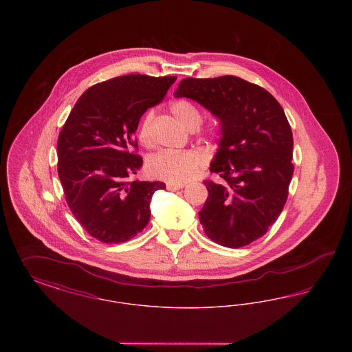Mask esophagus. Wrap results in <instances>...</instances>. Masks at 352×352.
I'll list each match as a JSON object with an SVG mask.
<instances>
[{
  "instance_id": "obj_1",
  "label": "esophagus",
  "mask_w": 352,
  "mask_h": 352,
  "mask_svg": "<svg viewBox=\"0 0 352 352\" xmlns=\"http://www.w3.org/2000/svg\"><path fill=\"white\" fill-rule=\"evenodd\" d=\"M166 187H168V190H170V191H177V190L184 188V184H173V182H168V184H166Z\"/></svg>"
}]
</instances>
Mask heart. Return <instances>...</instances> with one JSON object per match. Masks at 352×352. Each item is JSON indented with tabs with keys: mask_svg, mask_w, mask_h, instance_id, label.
<instances>
[{
	"mask_svg": "<svg viewBox=\"0 0 352 352\" xmlns=\"http://www.w3.org/2000/svg\"><path fill=\"white\" fill-rule=\"evenodd\" d=\"M170 111L184 128L194 131L201 121V111L195 104L186 99L173 101L170 104ZM154 113L149 111L140 125L138 138L140 141L149 146L153 141L151 137V122ZM201 155L195 151H158L151 155L146 162V171L154 178L165 179L170 182H184L195 175L201 166Z\"/></svg>",
	"mask_w": 352,
	"mask_h": 352,
	"instance_id": "1",
	"label": "heart"
}]
</instances>
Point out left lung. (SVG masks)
Returning a JSON list of instances; mask_svg holds the SVG:
<instances>
[{"label":"left lung","instance_id":"1","mask_svg":"<svg viewBox=\"0 0 352 352\" xmlns=\"http://www.w3.org/2000/svg\"><path fill=\"white\" fill-rule=\"evenodd\" d=\"M175 98L197 101L218 118L220 141L199 211L206 234L228 248L264 236L280 217L293 175V134L267 89L236 76L184 79Z\"/></svg>","mask_w":352,"mask_h":352}]
</instances>
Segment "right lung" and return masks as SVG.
<instances>
[{
	"label": "right lung",
	"mask_w": 352,
	"mask_h": 352,
	"mask_svg": "<svg viewBox=\"0 0 352 352\" xmlns=\"http://www.w3.org/2000/svg\"><path fill=\"white\" fill-rule=\"evenodd\" d=\"M177 76L125 75L95 84L76 101L58 138V175L68 207L101 243L133 239L149 223L164 182L132 181L142 166L134 133L141 116L165 98Z\"/></svg>",
	"instance_id": "add662e5"
}]
</instances>
